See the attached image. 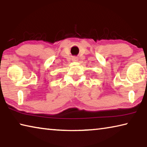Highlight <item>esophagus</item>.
I'll list each match as a JSON object with an SVG mask.
<instances>
[{
    "instance_id": "34e87169",
    "label": "esophagus",
    "mask_w": 147,
    "mask_h": 147,
    "mask_svg": "<svg viewBox=\"0 0 147 147\" xmlns=\"http://www.w3.org/2000/svg\"><path fill=\"white\" fill-rule=\"evenodd\" d=\"M72 60H73V61H77L78 60V58H77V57H73V58H72Z\"/></svg>"
}]
</instances>
